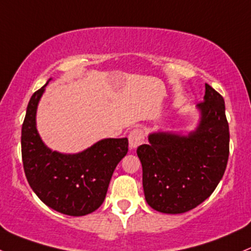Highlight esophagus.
<instances>
[{"mask_svg":"<svg viewBox=\"0 0 251 251\" xmlns=\"http://www.w3.org/2000/svg\"><path fill=\"white\" fill-rule=\"evenodd\" d=\"M128 143H130L131 149H136L139 145H142L144 143V133H143V131L138 130V128L131 131L130 134H128Z\"/></svg>","mask_w":251,"mask_h":251,"instance_id":"obj_1","label":"esophagus"}]
</instances>
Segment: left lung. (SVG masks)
I'll list each match as a JSON object with an SVG mask.
<instances>
[{
	"mask_svg": "<svg viewBox=\"0 0 251 251\" xmlns=\"http://www.w3.org/2000/svg\"><path fill=\"white\" fill-rule=\"evenodd\" d=\"M197 109L199 121L193 131L151 132L149 144L137 149L145 200L155 211L193 210L213 193L226 169L230 133L224 99L206 83Z\"/></svg>",
	"mask_w": 251,
	"mask_h": 251,
	"instance_id": "left-lung-1",
	"label": "left lung"
}]
</instances>
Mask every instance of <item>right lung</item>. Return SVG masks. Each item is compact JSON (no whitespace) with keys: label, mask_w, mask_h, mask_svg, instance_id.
Instances as JSON below:
<instances>
[{"label":"right lung","mask_w":251,"mask_h":251,"mask_svg":"<svg viewBox=\"0 0 251 251\" xmlns=\"http://www.w3.org/2000/svg\"><path fill=\"white\" fill-rule=\"evenodd\" d=\"M49 81L27 106L21 131L25 174L46 206L68 216H85L102 205L113 172L128 151V139L104 138L77 153L50 149L37 130L38 104Z\"/></svg>","instance_id":"right-lung-1"}]
</instances>
